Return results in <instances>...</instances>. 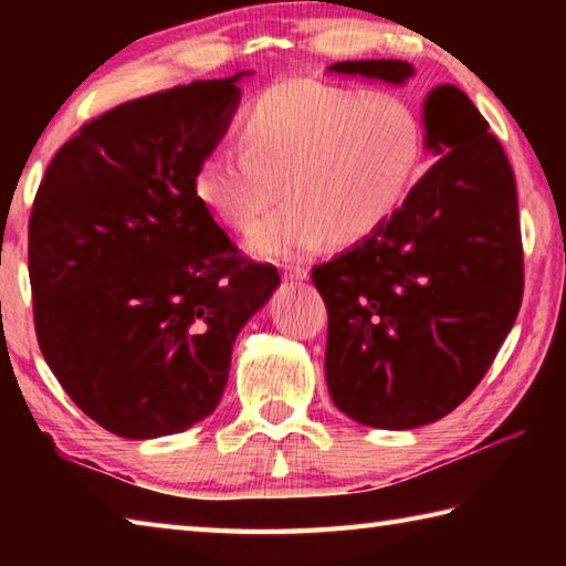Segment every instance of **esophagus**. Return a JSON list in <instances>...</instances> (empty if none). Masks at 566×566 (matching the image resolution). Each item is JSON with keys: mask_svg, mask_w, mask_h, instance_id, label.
Returning <instances> with one entry per match:
<instances>
[{"mask_svg": "<svg viewBox=\"0 0 566 566\" xmlns=\"http://www.w3.org/2000/svg\"><path fill=\"white\" fill-rule=\"evenodd\" d=\"M282 274H284V280H290V282H304L306 276H310V270H306L304 264H284Z\"/></svg>", "mask_w": 566, "mask_h": 566, "instance_id": "34e87169", "label": "esophagus"}]
</instances>
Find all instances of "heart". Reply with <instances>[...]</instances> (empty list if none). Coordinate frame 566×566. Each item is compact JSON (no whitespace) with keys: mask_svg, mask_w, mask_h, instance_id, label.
Segmentation results:
<instances>
[{"mask_svg":"<svg viewBox=\"0 0 566 566\" xmlns=\"http://www.w3.org/2000/svg\"><path fill=\"white\" fill-rule=\"evenodd\" d=\"M244 149L207 151L195 191L227 227L247 229L256 254L352 247L377 234L417 185L424 127L407 99L292 76L262 92L242 119Z\"/></svg>","mask_w":566,"mask_h":566,"instance_id":"heart-1","label":"heart"}]
</instances>
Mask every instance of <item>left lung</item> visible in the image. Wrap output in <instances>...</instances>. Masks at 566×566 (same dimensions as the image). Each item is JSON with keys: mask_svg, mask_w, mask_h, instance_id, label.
<instances>
[{"mask_svg": "<svg viewBox=\"0 0 566 566\" xmlns=\"http://www.w3.org/2000/svg\"><path fill=\"white\" fill-rule=\"evenodd\" d=\"M337 74L405 84L401 60L337 62ZM437 161L405 207L312 270L327 304L332 401L377 429H415L472 395L516 319L524 256L514 171L490 124L454 84L421 104Z\"/></svg>", "mask_w": 566, "mask_h": 566, "instance_id": "1", "label": "left lung"}]
</instances>
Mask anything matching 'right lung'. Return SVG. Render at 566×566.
Returning <instances> with one entry per match:
<instances>
[{"label":"right lung","mask_w":566,"mask_h":566,"mask_svg":"<svg viewBox=\"0 0 566 566\" xmlns=\"http://www.w3.org/2000/svg\"><path fill=\"white\" fill-rule=\"evenodd\" d=\"M244 74L104 112L64 142L36 189V342L74 405L112 434L155 439L212 415L239 329L280 286L276 266L239 254L195 191Z\"/></svg>","instance_id":"add662e5"}]
</instances>
